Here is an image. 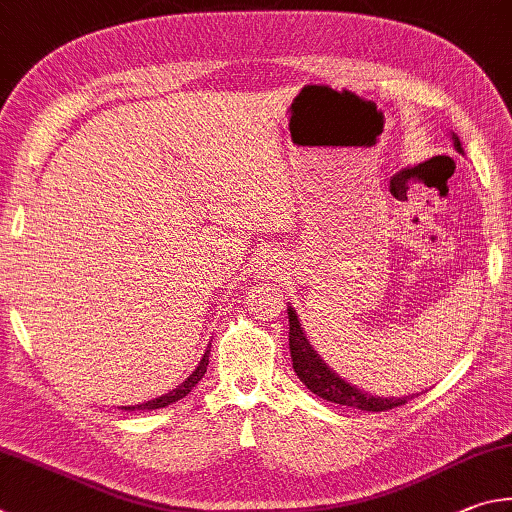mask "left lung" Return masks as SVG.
<instances>
[{
	"instance_id": "left-lung-1",
	"label": "left lung",
	"mask_w": 512,
	"mask_h": 512,
	"mask_svg": "<svg viewBox=\"0 0 512 512\" xmlns=\"http://www.w3.org/2000/svg\"><path fill=\"white\" fill-rule=\"evenodd\" d=\"M454 148L463 152L459 137L454 134ZM288 319H290V355H292V369L299 375L301 382L315 393V396L324 398L328 402H335V405H344V407H353V409H362V411H389L396 409L400 405H405L414 396L407 398H378L371 396L357 387H351V384L344 382L339 375L328 369L326 362L317 355L315 348L310 346V342L303 335L299 317L294 308H288Z\"/></svg>"
}]
</instances>
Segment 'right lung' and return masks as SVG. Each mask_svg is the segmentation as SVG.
I'll return each instance as SVG.
<instances>
[{
    "label": "right lung",
    "mask_w": 512,
    "mask_h": 512,
    "mask_svg": "<svg viewBox=\"0 0 512 512\" xmlns=\"http://www.w3.org/2000/svg\"><path fill=\"white\" fill-rule=\"evenodd\" d=\"M206 366H209V351L204 353V357H202V362L197 364V369L188 375V380H184L182 384H179L177 389H173L170 393H166V396H161V398H155V400H150V402H143V405H137V407H125V411H134V409H161V407H168V405H173V402H177L179 398H184L188 391H191L197 382L202 380V375L206 373Z\"/></svg>",
    "instance_id": "add662e5"
}]
</instances>
